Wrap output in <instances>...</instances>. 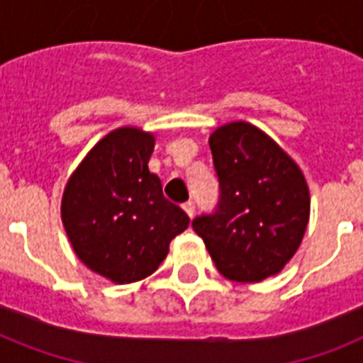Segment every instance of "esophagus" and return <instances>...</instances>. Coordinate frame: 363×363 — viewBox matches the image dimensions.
Listing matches in <instances>:
<instances>
[{"label":"esophagus","instance_id":"esophagus-1","mask_svg":"<svg viewBox=\"0 0 363 363\" xmlns=\"http://www.w3.org/2000/svg\"><path fill=\"white\" fill-rule=\"evenodd\" d=\"M182 209H184V213H186L190 218H194V215H196V205H194V201H186V203L182 205Z\"/></svg>","mask_w":363,"mask_h":363}]
</instances>
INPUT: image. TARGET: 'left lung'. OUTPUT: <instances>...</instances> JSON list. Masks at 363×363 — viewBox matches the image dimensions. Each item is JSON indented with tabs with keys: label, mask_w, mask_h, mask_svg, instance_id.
I'll return each instance as SVG.
<instances>
[{
	"label": "left lung",
	"mask_w": 363,
	"mask_h": 363,
	"mask_svg": "<svg viewBox=\"0 0 363 363\" xmlns=\"http://www.w3.org/2000/svg\"><path fill=\"white\" fill-rule=\"evenodd\" d=\"M220 201L192 222L216 269L230 281L259 282L281 273L309 224L311 196L299 165L265 131L238 121L209 137Z\"/></svg>",
	"instance_id": "left-lung-1"
}]
</instances>
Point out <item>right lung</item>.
I'll use <instances>...</instances> for the list:
<instances>
[{
	"label": "right lung",
	"mask_w": 363,
	"mask_h": 363,
	"mask_svg": "<svg viewBox=\"0 0 363 363\" xmlns=\"http://www.w3.org/2000/svg\"><path fill=\"white\" fill-rule=\"evenodd\" d=\"M154 133L124 125L99 139L67 179L62 224L77 258L115 284L147 279L190 218L148 169Z\"/></svg>",
	"instance_id": "add662e5"
}]
</instances>
